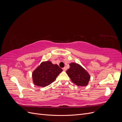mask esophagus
<instances>
[{"label":"esophagus","mask_w":122,"mask_h":122,"mask_svg":"<svg viewBox=\"0 0 122 122\" xmlns=\"http://www.w3.org/2000/svg\"><path fill=\"white\" fill-rule=\"evenodd\" d=\"M62 70L65 71H66V70H67V68H66V67H64V68H62Z\"/></svg>","instance_id":"1"}]
</instances>
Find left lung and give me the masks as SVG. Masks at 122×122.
<instances>
[{"label": "left lung", "instance_id": "1", "mask_svg": "<svg viewBox=\"0 0 122 122\" xmlns=\"http://www.w3.org/2000/svg\"><path fill=\"white\" fill-rule=\"evenodd\" d=\"M70 68L66 71L72 81L78 86H86L90 76L81 66L76 63H71Z\"/></svg>", "mask_w": 122, "mask_h": 122}]
</instances>
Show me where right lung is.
<instances>
[{
  "instance_id": "add662e5",
  "label": "right lung",
  "mask_w": 122,
  "mask_h": 122,
  "mask_svg": "<svg viewBox=\"0 0 122 122\" xmlns=\"http://www.w3.org/2000/svg\"><path fill=\"white\" fill-rule=\"evenodd\" d=\"M62 71L57 65H53L51 61L43 62L33 72V81L36 86H46L52 83Z\"/></svg>"
}]
</instances>
